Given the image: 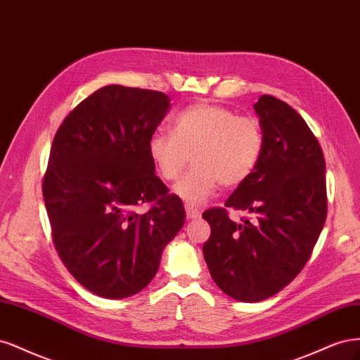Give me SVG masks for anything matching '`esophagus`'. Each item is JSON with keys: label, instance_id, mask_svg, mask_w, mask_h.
<instances>
[{"label": "esophagus", "instance_id": "esophagus-1", "mask_svg": "<svg viewBox=\"0 0 360 360\" xmlns=\"http://www.w3.org/2000/svg\"><path fill=\"white\" fill-rule=\"evenodd\" d=\"M185 212H187V218H190V219L200 217V211L197 210V207H193L190 205H185Z\"/></svg>", "mask_w": 360, "mask_h": 360}]
</instances>
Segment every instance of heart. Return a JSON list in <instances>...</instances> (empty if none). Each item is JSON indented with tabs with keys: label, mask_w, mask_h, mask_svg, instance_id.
Here are the masks:
<instances>
[{
	"label": "heart",
	"mask_w": 360,
	"mask_h": 360,
	"mask_svg": "<svg viewBox=\"0 0 360 360\" xmlns=\"http://www.w3.org/2000/svg\"><path fill=\"white\" fill-rule=\"evenodd\" d=\"M262 150L263 131L256 120L203 101L181 110L170 134L157 133L148 141L150 163L166 182L176 181L191 161L175 185L176 195L191 206L210 200L219 185L235 188L248 179Z\"/></svg>",
	"instance_id": "obj_1"
}]
</instances>
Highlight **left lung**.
Listing matches in <instances>:
<instances>
[{"label": "left lung", "instance_id": "1", "mask_svg": "<svg viewBox=\"0 0 360 360\" xmlns=\"http://www.w3.org/2000/svg\"><path fill=\"white\" fill-rule=\"evenodd\" d=\"M254 109L263 131L259 163L224 207L202 215L211 226L203 243L207 269L240 302H259L292 283L328 215L326 163L314 133L292 106L272 96H262ZM229 209L257 217L235 224Z\"/></svg>", "mask_w": 360, "mask_h": 360}]
</instances>
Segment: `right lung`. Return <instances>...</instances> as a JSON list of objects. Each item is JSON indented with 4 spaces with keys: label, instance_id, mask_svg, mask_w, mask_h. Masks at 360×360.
<instances>
[{
    "label": "right lung",
    "instance_id": "obj_1",
    "mask_svg": "<svg viewBox=\"0 0 360 360\" xmlns=\"http://www.w3.org/2000/svg\"><path fill=\"white\" fill-rule=\"evenodd\" d=\"M169 106L165 92L103 86L67 115L53 137L43 178L52 240L67 271L97 296L141 292L185 223L182 200L148 155Z\"/></svg>",
    "mask_w": 360,
    "mask_h": 360
}]
</instances>
